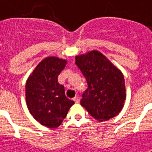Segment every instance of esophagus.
Masks as SVG:
<instances>
[{
  "label": "esophagus",
  "mask_w": 152,
  "mask_h": 152,
  "mask_svg": "<svg viewBox=\"0 0 152 152\" xmlns=\"http://www.w3.org/2000/svg\"><path fill=\"white\" fill-rule=\"evenodd\" d=\"M73 100L76 103H79V102H80V98H79L78 96H76V97L73 99Z\"/></svg>",
  "instance_id": "1"
}]
</instances>
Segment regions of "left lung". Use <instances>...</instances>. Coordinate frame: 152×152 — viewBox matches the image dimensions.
<instances>
[{
    "label": "left lung",
    "instance_id": "1",
    "mask_svg": "<svg viewBox=\"0 0 152 152\" xmlns=\"http://www.w3.org/2000/svg\"><path fill=\"white\" fill-rule=\"evenodd\" d=\"M76 64L88 85L82 95L81 106L100 122L116 117L126 99L125 79L121 71L95 50L77 55Z\"/></svg>",
    "mask_w": 152,
    "mask_h": 152
}]
</instances>
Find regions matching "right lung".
<instances>
[{
  "instance_id": "right-lung-1",
  "label": "right lung",
  "mask_w": 152,
  "mask_h": 152,
  "mask_svg": "<svg viewBox=\"0 0 152 152\" xmlns=\"http://www.w3.org/2000/svg\"><path fill=\"white\" fill-rule=\"evenodd\" d=\"M67 60L47 57L35 67L26 82V102L33 118L48 128H57L74 104L65 96L58 76Z\"/></svg>"
}]
</instances>
